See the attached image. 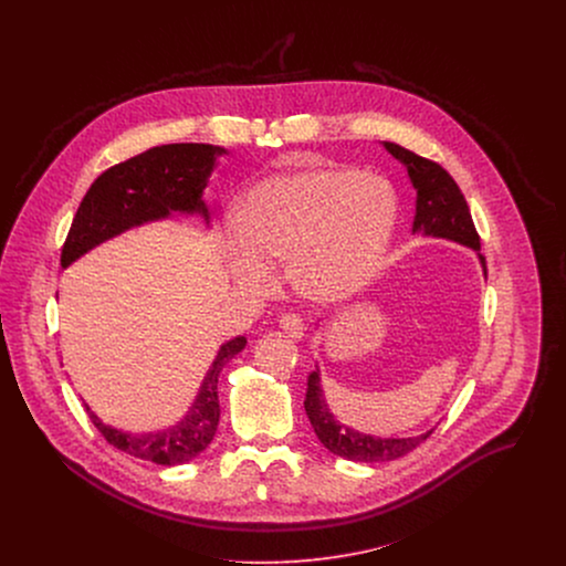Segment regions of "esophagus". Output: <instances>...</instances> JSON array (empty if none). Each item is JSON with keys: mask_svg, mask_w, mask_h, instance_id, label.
I'll use <instances>...</instances> for the list:
<instances>
[{"mask_svg": "<svg viewBox=\"0 0 566 566\" xmlns=\"http://www.w3.org/2000/svg\"><path fill=\"white\" fill-rule=\"evenodd\" d=\"M279 326H281L290 337H294V339H301V337L305 335V324H303V321H301L296 314H285V316L279 321Z\"/></svg>", "mask_w": 566, "mask_h": 566, "instance_id": "1", "label": "esophagus"}]
</instances>
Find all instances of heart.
Here are the masks:
<instances>
[{"instance_id": "heart-1", "label": "heart", "mask_w": 566, "mask_h": 566, "mask_svg": "<svg viewBox=\"0 0 566 566\" xmlns=\"http://www.w3.org/2000/svg\"><path fill=\"white\" fill-rule=\"evenodd\" d=\"M399 222L392 185L350 167H301L256 182L243 198L229 270L248 292H265L274 261L312 303L359 292L381 265Z\"/></svg>"}]
</instances>
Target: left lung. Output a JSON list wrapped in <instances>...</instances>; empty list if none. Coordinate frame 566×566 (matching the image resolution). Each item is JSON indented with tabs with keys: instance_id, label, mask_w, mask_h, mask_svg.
I'll use <instances>...</instances> for the list:
<instances>
[{
	"instance_id": "1",
	"label": "left lung",
	"mask_w": 566,
	"mask_h": 566,
	"mask_svg": "<svg viewBox=\"0 0 566 566\" xmlns=\"http://www.w3.org/2000/svg\"><path fill=\"white\" fill-rule=\"evenodd\" d=\"M384 148L407 169L409 182L416 191V216L411 233L460 243L475 250L485 276V259L480 254V235L475 231L467 198L460 191L458 182L451 178V174L442 169L438 163L427 161L397 144L384 142ZM305 411L324 447L333 455H339L350 462H390L403 458L405 453L413 451L422 440H427L433 433L431 427L429 431L409 438H384L357 431L339 422L324 399L318 366L307 379Z\"/></svg>"
}]
</instances>
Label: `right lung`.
I'll return each instance as SVG.
<instances>
[{"instance_id":"obj_1","label":"right lung","mask_w":566,"mask_h":566,"mask_svg":"<svg viewBox=\"0 0 566 566\" xmlns=\"http://www.w3.org/2000/svg\"><path fill=\"white\" fill-rule=\"evenodd\" d=\"M227 148L209 144H167L150 148L128 161L113 165L88 187L63 245V270L99 243L130 229L169 220L171 213L200 218L209 229V207L205 189L218 159ZM245 348V337L224 342L207 370L198 395L187 413L174 424L133 433L106 424L91 407L86 413L115 449L161 467H178L198 458L213 440L220 422L218 379L222 368Z\"/></svg>"}]
</instances>
